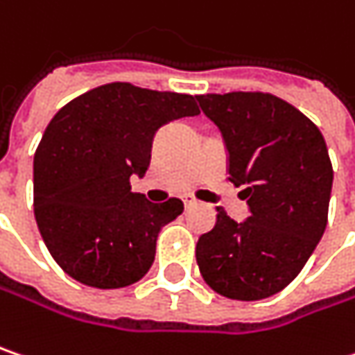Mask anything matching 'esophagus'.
<instances>
[{
  "instance_id": "34e87169",
  "label": "esophagus",
  "mask_w": 355,
  "mask_h": 355,
  "mask_svg": "<svg viewBox=\"0 0 355 355\" xmlns=\"http://www.w3.org/2000/svg\"><path fill=\"white\" fill-rule=\"evenodd\" d=\"M184 207L187 209H193V207H197V200L195 198H184Z\"/></svg>"
}]
</instances>
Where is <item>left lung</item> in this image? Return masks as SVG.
Here are the masks:
<instances>
[{"instance_id":"obj_1","label":"left lung","mask_w":355,"mask_h":355,"mask_svg":"<svg viewBox=\"0 0 355 355\" xmlns=\"http://www.w3.org/2000/svg\"><path fill=\"white\" fill-rule=\"evenodd\" d=\"M220 130L227 173L243 187L249 217L217 207L215 227L200 235L202 279L223 297L257 302L297 277L327 225L334 168L320 128L297 108L263 92L197 96Z\"/></svg>"}]
</instances>
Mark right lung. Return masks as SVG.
<instances>
[{"instance_id": "obj_1", "label": "right lung", "mask_w": 355, "mask_h": 355, "mask_svg": "<svg viewBox=\"0 0 355 355\" xmlns=\"http://www.w3.org/2000/svg\"><path fill=\"white\" fill-rule=\"evenodd\" d=\"M197 114L195 96L114 82L53 116L33 157V213L70 277L118 289L148 273L160 229L184 207L132 193L130 177H144L160 126Z\"/></svg>"}]
</instances>
